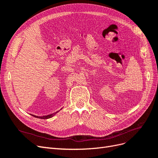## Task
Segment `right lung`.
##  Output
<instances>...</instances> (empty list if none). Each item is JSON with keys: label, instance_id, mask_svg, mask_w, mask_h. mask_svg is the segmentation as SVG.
Masks as SVG:
<instances>
[{"label": "right lung", "instance_id": "obj_1", "mask_svg": "<svg viewBox=\"0 0 158 158\" xmlns=\"http://www.w3.org/2000/svg\"><path fill=\"white\" fill-rule=\"evenodd\" d=\"M62 109H63V108H62ZM59 111H60V110H59V111H58L54 113L48 114V115H46V116L45 115V116H36V115H33V114H31V115L33 116L34 117H35V118H41V119H47V118H50L52 117L53 116H55V114H56L57 113L59 112Z\"/></svg>", "mask_w": 158, "mask_h": 158}]
</instances>
